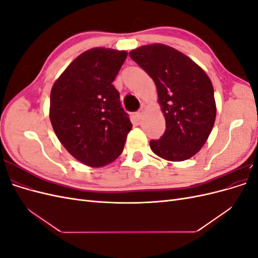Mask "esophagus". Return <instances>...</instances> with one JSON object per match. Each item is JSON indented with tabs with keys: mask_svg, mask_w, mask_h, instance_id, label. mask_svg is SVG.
Wrapping results in <instances>:
<instances>
[{
	"mask_svg": "<svg viewBox=\"0 0 258 258\" xmlns=\"http://www.w3.org/2000/svg\"><path fill=\"white\" fill-rule=\"evenodd\" d=\"M142 116H143V110H140V111H138V112L136 113V117H137L138 120L142 119Z\"/></svg>",
	"mask_w": 258,
	"mask_h": 258,
	"instance_id": "obj_1",
	"label": "esophagus"
}]
</instances>
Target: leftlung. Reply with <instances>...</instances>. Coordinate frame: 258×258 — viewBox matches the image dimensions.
<instances>
[{
	"instance_id": "obj_1",
	"label": "left lung",
	"mask_w": 258,
	"mask_h": 258,
	"mask_svg": "<svg viewBox=\"0 0 258 258\" xmlns=\"http://www.w3.org/2000/svg\"><path fill=\"white\" fill-rule=\"evenodd\" d=\"M152 77L166 119V131L150 146L159 157L183 161L197 154L212 131L216 117L209 76L183 52L163 44L141 46L129 52Z\"/></svg>"
}]
</instances>
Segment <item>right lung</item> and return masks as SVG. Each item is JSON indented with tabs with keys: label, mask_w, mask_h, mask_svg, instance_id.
<instances>
[{
	"label": "right lung",
	"mask_w": 258,
	"mask_h": 258,
	"mask_svg": "<svg viewBox=\"0 0 258 258\" xmlns=\"http://www.w3.org/2000/svg\"><path fill=\"white\" fill-rule=\"evenodd\" d=\"M126 58L124 50L89 49L70 63L51 88L54 134L86 166L99 168L115 160L132 128L112 84Z\"/></svg>",
	"instance_id": "1"
}]
</instances>
